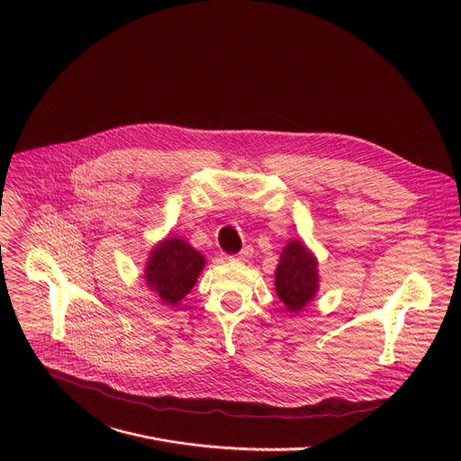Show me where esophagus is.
<instances>
[{
  "label": "esophagus",
  "mask_w": 461,
  "mask_h": 461,
  "mask_svg": "<svg viewBox=\"0 0 461 461\" xmlns=\"http://www.w3.org/2000/svg\"><path fill=\"white\" fill-rule=\"evenodd\" d=\"M249 258H252V249H249V248H244L242 249V252H239L237 256H231V258H228L230 261H239V263H246Z\"/></svg>",
  "instance_id": "1"
}]
</instances>
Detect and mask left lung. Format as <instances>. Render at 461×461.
I'll use <instances>...</instances> for the list:
<instances>
[{
  "mask_svg": "<svg viewBox=\"0 0 461 461\" xmlns=\"http://www.w3.org/2000/svg\"><path fill=\"white\" fill-rule=\"evenodd\" d=\"M318 259L300 239L285 244L276 268V292L290 314L303 311L318 294Z\"/></svg>",
  "mask_w": 461,
  "mask_h": 461,
  "instance_id": "obj_1",
  "label": "left lung"
}]
</instances>
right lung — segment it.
Here are the masks:
<instances>
[{"label": "right lung", "mask_w": 461, "mask_h": 461, "mask_svg": "<svg viewBox=\"0 0 461 461\" xmlns=\"http://www.w3.org/2000/svg\"><path fill=\"white\" fill-rule=\"evenodd\" d=\"M203 267L205 258L185 239L167 235L149 252L143 277L163 305L176 307L189 294Z\"/></svg>", "instance_id": "add662e5"}]
</instances>
